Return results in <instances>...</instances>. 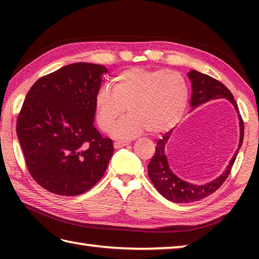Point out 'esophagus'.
Instances as JSON below:
<instances>
[{"label": "esophagus", "instance_id": "esophagus-1", "mask_svg": "<svg viewBox=\"0 0 259 259\" xmlns=\"http://www.w3.org/2000/svg\"><path fill=\"white\" fill-rule=\"evenodd\" d=\"M117 142H119V140H117ZM115 144H120V143H115Z\"/></svg>", "mask_w": 259, "mask_h": 259}]
</instances>
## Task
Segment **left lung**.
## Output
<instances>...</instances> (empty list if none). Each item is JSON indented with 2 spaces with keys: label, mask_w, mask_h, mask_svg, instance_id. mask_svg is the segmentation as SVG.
<instances>
[{
  "label": "left lung",
  "mask_w": 259,
  "mask_h": 259,
  "mask_svg": "<svg viewBox=\"0 0 259 259\" xmlns=\"http://www.w3.org/2000/svg\"><path fill=\"white\" fill-rule=\"evenodd\" d=\"M103 65L75 63L34 83L17 117L26 166L38 185L75 196L97 184L113 155V142L95 128Z\"/></svg>",
  "instance_id": "1"
}]
</instances>
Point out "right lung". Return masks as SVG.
I'll return each instance as SVG.
<instances>
[{
	"label": "right lung",
	"mask_w": 259,
	"mask_h": 259,
	"mask_svg": "<svg viewBox=\"0 0 259 259\" xmlns=\"http://www.w3.org/2000/svg\"><path fill=\"white\" fill-rule=\"evenodd\" d=\"M188 78L192 82V98L191 105L193 107L199 106V105L209 102L210 99L216 98H226L227 100L234 105L236 111H239L238 104L234 100L233 95L227 88L209 75H205L200 72L192 71L187 74ZM240 128H241V138H240V146L242 144L244 125L243 121L240 117ZM169 138V133H166L162 139H159L156 144L155 153L153 155L152 160L148 163V176L153 185L159 191L162 196H164L166 200L172 201L176 203H188L191 201H199L204 199L205 196L212 194L216 192L219 187L223 185V183L226 181L232 170V166L235 161L236 155L232 157L230 164L227 165L226 171L219 176L216 181H213L205 185L196 186L188 184L182 181L178 177L175 176L169 170L168 162L164 156V144Z\"/></svg>",
	"instance_id": "add662e5"
}]
</instances>
